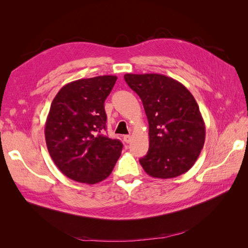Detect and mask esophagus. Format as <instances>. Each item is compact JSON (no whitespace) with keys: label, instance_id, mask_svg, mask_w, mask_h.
<instances>
[{"label":"esophagus","instance_id":"esophagus-1","mask_svg":"<svg viewBox=\"0 0 248 248\" xmlns=\"http://www.w3.org/2000/svg\"><path fill=\"white\" fill-rule=\"evenodd\" d=\"M131 140H132V136H131V135H124V140L127 144H130V143H131Z\"/></svg>","mask_w":248,"mask_h":248}]
</instances>
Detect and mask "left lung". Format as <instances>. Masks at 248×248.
<instances>
[{
  "label": "left lung",
  "mask_w": 248,
  "mask_h": 248,
  "mask_svg": "<svg viewBox=\"0 0 248 248\" xmlns=\"http://www.w3.org/2000/svg\"><path fill=\"white\" fill-rule=\"evenodd\" d=\"M143 102L149 124V150L140 160L149 176L175 178L186 172L202 151L205 127L188 89L172 78L145 73L124 75Z\"/></svg>",
  "instance_id": "left-lung-1"
}]
</instances>
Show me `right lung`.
I'll list each match as a JSON object with an SVG mask.
<instances>
[{"instance_id": "right-lung-1", "label": "right lung", "mask_w": 248, "mask_h": 248, "mask_svg": "<svg viewBox=\"0 0 248 248\" xmlns=\"http://www.w3.org/2000/svg\"><path fill=\"white\" fill-rule=\"evenodd\" d=\"M116 80L100 76L73 81L52 101L45 125L46 147L57 168L72 180H104L121 155V141L105 135L104 101Z\"/></svg>"}]
</instances>
